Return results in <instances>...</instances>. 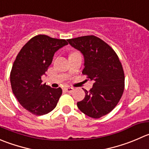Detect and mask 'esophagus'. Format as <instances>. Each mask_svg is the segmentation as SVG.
<instances>
[{"label": "esophagus", "instance_id": "esophagus-1", "mask_svg": "<svg viewBox=\"0 0 149 149\" xmlns=\"http://www.w3.org/2000/svg\"><path fill=\"white\" fill-rule=\"evenodd\" d=\"M64 90L65 91V92H69V93H71V92H73V91L74 90V89H73V87H70V86H67V87H65V88H64Z\"/></svg>", "mask_w": 149, "mask_h": 149}]
</instances>
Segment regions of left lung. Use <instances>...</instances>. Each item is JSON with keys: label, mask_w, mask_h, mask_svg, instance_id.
<instances>
[{"label": "left lung", "mask_w": 149, "mask_h": 149, "mask_svg": "<svg viewBox=\"0 0 149 149\" xmlns=\"http://www.w3.org/2000/svg\"><path fill=\"white\" fill-rule=\"evenodd\" d=\"M84 57L82 73L93 81L89 91L84 89L85 97L77 102L82 113L98 119L110 113L120 100L125 89V73L114 50L95 36L68 40Z\"/></svg>", "instance_id": "obj_1"}]
</instances>
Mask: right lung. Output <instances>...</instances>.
<instances>
[{
    "label": "right lung",
    "instance_id": "obj_1",
    "mask_svg": "<svg viewBox=\"0 0 149 149\" xmlns=\"http://www.w3.org/2000/svg\"><path fill=\"white\" fill-rule=\"evenodd\" d=\"M65 39L38 35L24 44L13 64L10 81L14 95L20 105L37 116L54 109L63 91L42 84L45 74L59 49L68 45Z\"/></svg>",
    "mask_w": 149,
    "mask_h": 149
}]
</instances>
